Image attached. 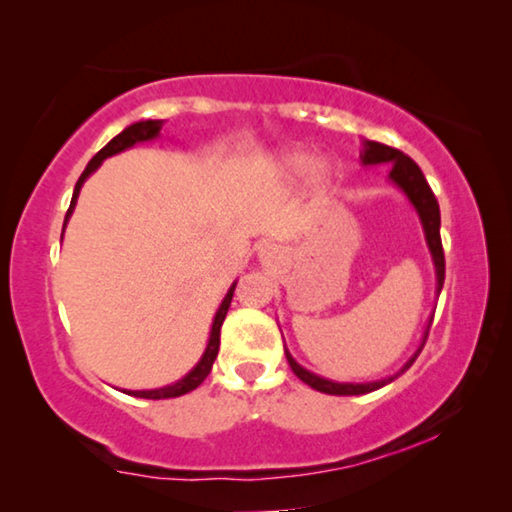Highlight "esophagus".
Returning a JSON list of instances; mask_svg holds the SVG:
<instances>
[{
	"label": "esophagus",
	"mask_w": 512,
	"mask_h": 512,
	"mask_svg": "<svg viewBox=\"0 0 512 512\" xmlns=\"http://www.w3.org/2000/svg\"><path fill=\"white\" fill-rule=\"evenodd\" d=\"M277 259H280V250H277V246H273V244L259 246V262L271 266L273 262H277Z\"/></svg>",
	"instance_id": "obj_1"
}]
</instances>
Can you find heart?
I'll return each instance as SVG.
<instances>
[{"mask_svg": "<svg viewBox=\"0 0 512 512\" xmlns=\"http://www.w3.org/2000/svg\"><path fill=\"white\" fill-rule=\"evenodd\" d=\"M268 173L280 185H298L307 180L309 192L314 196H325L334 185L336 169L325 160H318L316 153L307 149H284L268 162Z\"/></svg>", "mask_w": 512, "mask_h": 512, "instance_id": "heart-1", "label": "heart"}]
</instances>
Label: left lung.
<instances>
[{"instance_id":"obj_1","label":"left lung","mask_w":512,"mask_h":512,"mask_svg":"<svg viewBox=\"0 0 512 512\" xmlns=\"http://www.w3.org/2000/svg\"><path fill=\"white\" fill-rule=\"evenodd\" d=\"M359 160L363 167L391 164L388 180H391V183L400 189L406 198H409L413 210L418 212V219H420L422 230H424V241H427L431 262H433V268H436V296H440V291H443V282H445V255H443V241H440V207H438L436 196H433V192H431V187L427 185V180H424L420 167L402 151L391 149V146L372 142V140H361ZM431 320H433V314L429 316L427 327H424V334H422L418 350H415L411 357L404 361V366L400 370H395L393 375L381 377L375 381H334V379L320 377V375H316V372H311L305 366H300V363L291 357L287 345H284V354H287V361H289L291 370L296 372V377L305 381V384L314 388V391L327 393V395H366V393L377 391V388H381V386L391 384V381H395L402 375V372H406L413 366V361L418 359V354L424 348V341H427V336H429Z\"/></svg>"}]
</instances>
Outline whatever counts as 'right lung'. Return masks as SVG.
I'll return each mask as SVG.
<instances>
[{
    "mask_svg": "<svg viewBox=\"0 0 512 512\" xmlns=\"http://www.w3.org/2000/svg\"><path fill=\"white\" fill-rule=\"evenodd\" d=\"M164 121L162 119H142V121H135V124L126 126L124 131H121L119 135L112 137V140L103 146V149L94 155V158L88 162V167H85V171L81 173L79 183H76L74 187V194H72V203H69V210L65 214V223H63V235H65V228L69 219H72L74 214V207H76V201H79V194H81V187L85 180H88L94 171H97L103 160L112 158V155H117L121 151L126 149H133L135 144H142V142H153L158 140L160 137V131H162ZM235 287H237V280L230 284L228 293H225V298L221 300L219 309H216L214 314V320H212V329H210V339H207V345H205V352L201 354V359H198L196 366L187 372L185 377H180L178 381H173V384H167L162 388H151V391H126L124 393L133 395V397H144V400H167V397H178V395H185L189 391H194V388H198L203 384V379L210 375L212 370V363L216 359V354H219V343H221V325L225 320V314H228V307L232 302V293H235Z\"/></svg>",
    "mask_w": 512,
    "mask_h": 512,
    "instance_id": "right-lung-1",
    "label": "right lung"
}]
</instances>
